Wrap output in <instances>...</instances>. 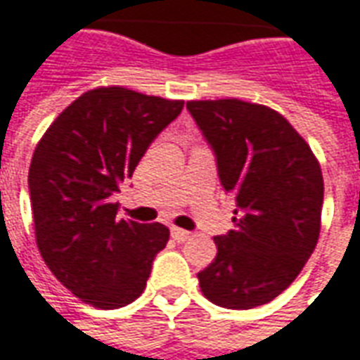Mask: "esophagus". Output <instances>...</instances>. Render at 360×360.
I'll list each match as a JSON object with an SVG mask.
<instances>
[{
	"instance_id": "obj_1",
	"label": "esophagus",
	"mask_w": 360,
	"mask_h": 360,
	"mask_svg": "<svg viewBox=\"0 0 360 360\" xmlns=\"http://www.w3.org/2000/svg\"><path fill=\"white\" fill-rule=\"evenodd\" d=\"M170 234H172V238H174L176 242H186L190 236H192V233H188V231H184V229H178V226H172Z\"/></svg>"
}]
</instances>
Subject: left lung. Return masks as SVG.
Segmentation results:
<instances>
[{"instance_id": "obj_1", "label": "left lung", "mask_w": 360, "mask_h": 360, "mask_svg": "<svg viewBox=\"0 0 360 360\" xmlns=\"http://www.w3.org/2000/svg\"><path fill=\"white\" fill-rule=\"evenodd\" d=\"M186 106L236 203L234 231L215 236L217 257L198 274L201 292L233 310L267 304L297 279L318 244L320 162L289 120L269 106L240 98Z\"/></svg>"}]
</instances>
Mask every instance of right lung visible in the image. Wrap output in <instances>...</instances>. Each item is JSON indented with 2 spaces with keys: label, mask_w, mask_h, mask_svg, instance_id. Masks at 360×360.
<instances>
[{
  "label": "right lung",
  "mask_w": 360,
  "mask_h": 360,
  "mask_svg": "<svg viewBox=\"0 0 360 360\" xmlns=\"http://www.w3.org/2000/svg\"><path fill=\"white\" fill-rule=\"evenodd\" d=\"M182 108L184 101L98 86L73 101L38 141L29 168L37 246L56 279L91 307L134 302L167 246V226L118 219L110 195Z\"/></svg>",
  "instance_id": "right-lung-1"
}]
</instances>
